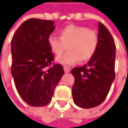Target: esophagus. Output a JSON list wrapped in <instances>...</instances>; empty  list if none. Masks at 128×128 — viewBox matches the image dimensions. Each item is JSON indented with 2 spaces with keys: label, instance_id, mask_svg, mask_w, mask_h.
<instances>
[{
  "label": "esophagus",
  "instance_id": "34e87169",
  "mask_svg": "<svg viewBox=\"0 0 128 128\" xmlns=\"http://www.w3.org/2000/svg\"><path fill=\"white\" fill-rule=\"evenodd\" d=\"M63 69H64V71H65V72H66V73H68V72H69L70 71V68H68V67L64 66L63 67Z\"/></svg>",
  "mask_w": 128,
  "mask_h": 128
}]
</instances>
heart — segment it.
Instances as JSON below:
<instances>
[{
    "label": "heart",
    "instance_id": "obj_1",
    "mask_svg": "<svg viewBox=\"0 0 128 128\" xmlns=\"http://www.w3.org/2000/svg\"><path fill=\"white\" fill-rule=\"evenodd\" d=\"M60 38L51 35L48 42L51 51L56 56V62L64 66H72L80 62L88 61L95 55L98 46V36L95 30L88 28L68 25L59 30Z\"/></svg>",
    "mask_w": 128,
    "mask_h": 128
}]
</instances>
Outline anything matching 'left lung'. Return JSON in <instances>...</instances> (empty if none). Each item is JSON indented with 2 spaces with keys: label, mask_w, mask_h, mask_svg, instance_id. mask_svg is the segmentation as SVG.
<instances>
[{
  "label": "left lung",
  "mask_w": 128,
  "mask_h": 128,
  "mask_svg": "<svg viewBox=\"0 0 128 128\" xmlns=\"http://www.w3.org/2000/svg\"><path fill=\"white\" fill-rule=\"evenodd\" d=\"M98 46L95 55L83 66L71 70L75 78L73 101L82 108H92L105 100L115 79L116 44L110 32L98 23Z\"/></svg>",
  "instance_id": "obj_1"
}]
</instances>
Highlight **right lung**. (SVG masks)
Instances as JSON below:
<instances>
[{"instance_id": "obj_1", "label": "right lung", "mask_w": 128, "mask_h": 128, "mask_svg": "<svg viewBox=\"0 0 128 128\" xmlns=\"http://www.w3.org/2000/svg\"><path fill=\"white\" fill-rule=\"evenodd\" d=\"M54 22L31 18L23 22L11 40V74L18 92L30 106L48 105L64 74L60 64L50 66L54 56L48 39Z\"/></svg>"}]
</instances>
